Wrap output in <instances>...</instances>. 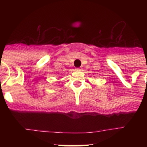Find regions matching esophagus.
I'll return each mask as SVG.
<instances>
[{"label":"esophagus","instance_id":"esophagus-1","mask_svg":"<svg viewBox=\"0 0 147 147\" xmlns=\"http://www.w3.org/2000/svg\"><path fill=\"white\" fill-rule=\"evenodd\" d=\"M76 70H78V71H81V70H82V69H80V68H77Z\"/></svg>","mask_w":147,"mask_h":147}]
</instances>
